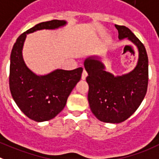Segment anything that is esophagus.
I'll list each match as a JSON object with an SVG mask.
<instances>
[{
	"instance_id": "34e87169",
	"label": "esophagus",
	"mask_w": 159,
	"mask_h": 159,
	"mask_svg": "<svg viewBox=\"0 0 159 159\" xmlns=\"http://www.w3.org/2000/svg\"><path fill=\"white\" fill-rule=\"evenodd\" d=\"M87 76H88V73L86 72V70H83L82 74H81V79L85 80V78H86Z\"/></svg>"
}]
</instances>
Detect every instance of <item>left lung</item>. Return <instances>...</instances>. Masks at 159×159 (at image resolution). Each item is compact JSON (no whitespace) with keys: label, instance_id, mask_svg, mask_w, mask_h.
Instances as JSON below:
<instances>
[{"label":"left lung","instance_id":"obj_1","mask_svg":"<svg viewBox=\"0 0 159 159\" xmlns=\"http://www.w3.org/2000/svg\"><path fill=\"white\" fill-rule=\"evenodd\" d=\"M119 39L127 38L138 48L139 59L135 69L122 76L105 71L99 57L91 56L84 62L88 73V101L90 109L99 120L119 124L126 120L142 103L148 85V57L141 41L125 26L115 24Z\"/></svg>","mask_w":159,"mask_h":159}]
</instances>
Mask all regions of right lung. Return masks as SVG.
Returning a JSON list of instances; mask_svg holds the SVG:
<instances>
[{"mask_svg":"<svg viewBox=\"0 0 159 159\" xmlns=\"http://www.w3.org/2000/svg\"><path fill=\"white\" fill-rule=\"evenodd\" d=\"M66 20H53L36 24L21 34L10 56L9 88L14 101L23 113L36 122L55 118L66 104L67 98L81 78L83 69H57L46 75H37L26 66L22 50L28 34L43 29H57Z\"/></svg>","mask_w":159,"mask_h":159,"instance_id":"add662e5","label":"right lung"}]
</instances>
